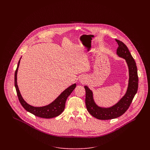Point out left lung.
<instances>
[{
    "instance_id": "left-lung-1",
    "label": "left lung",
    "mask_w": 150,
    "mask_h": 150,
    "mask_svg": "<svg viewBox=\"0 0 150 150\" xmlns=\"http://www.w3.org/2000/svg\"><path fill=\"white\" fill-rule=\"evenodd\" d=\"M119 45L117 54L126 60L129 69V83L126 94L114 105L105 108L98 106L93 98L92 91L87 86H85V105L88 112L94 117L100 120H109L117 118L125 113L138 91V76L136 63L128 50L127 46L120 40L116 39Z\"/></svg>"
}]
</instances>
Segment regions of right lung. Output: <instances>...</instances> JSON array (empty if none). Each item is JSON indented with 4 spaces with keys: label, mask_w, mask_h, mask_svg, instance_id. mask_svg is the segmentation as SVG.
I'll return each instance as SVG.
<instances>
[{
    "label": "right lung",
    "mask_w": 150,
    "mask_h": 150,
    "mask_svg": "<svg viewBox=\"0 0 150 150\" xmlns=\"http://www.w3.org/2000/svg\"><path fill=\"white\" fill-rule=\"evenodd\" d=\"M20 60L18 62V66L15 72V87L16 88L17 96L20 103L23 108L28 112L33 114L34 115L41 117L50 119L60 115L65 108V103L68 96L71 94L76 87V83H74L70 87L64 90L58 96L55 100L49 105L43 107H34L28 104L23 99L19 92L17 85V72L19 65Z\"/></svg>",
    "instance_id": "add662e5"
}]
</instances>
